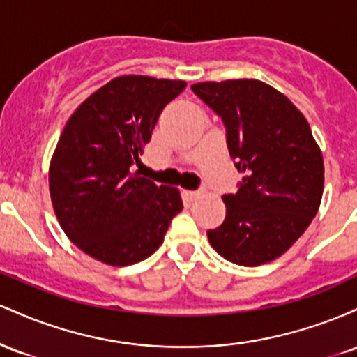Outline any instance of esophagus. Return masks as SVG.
I'll use <instances>...</instances> for the list:
<instances>
[{
	"label": "esophagus",
	"mask_w": 357,
	"mask_h": 357,
	"mask_svg": "<svg viewBox=\"0 0 357 357\" xmlns=\"http://www.w3.org/2000/svg\"><path fill=\"white\" fill-rule=\"evenodd\" d=\"M184 198L188 199V202H192V199H196L199 196V191H191V190H184L183 191Z\"/></svg>",
	"instance_id": "1"
}]
</instances>
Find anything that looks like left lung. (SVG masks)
I'll list each match as a JSON object with an SVG mask.
<instances>
[{"label":"left lung","instance_id":"1","mask_svg":"<svg viewBox=\"0 0 357 357\" xmlns=\"http://www.w3.org/2000/svg\"><path fill=\"white\" fill-rule=\"evenodd\" d=\"M191 90L221 117L238 191L225 195V221L208 230L211 247L243 267L275 260L317 215L324 161L302 112L260 80L202 82Z\"/></svg>","mask_w":357,"mask_h":357}]
</instances>
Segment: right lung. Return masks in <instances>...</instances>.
<instances>
[{
  "label": "right lung",
  "instance_id": "1",
  "mask_svg": "<svg viewBox=\"0 0 357 357\" xmlns=\"http://www.w3.org/2000/svg\"><path fill=\"white\" fill-rule=\"evenodd\" d=\"M183 80L124 75L93 92L72 114L50 162V196L60 227L82 252L126 267L153 255L183 210L176 188L132 166Z\"/></svg>",
  "mask_w": 357,
  "mask_h": 357
}]
</instances>
